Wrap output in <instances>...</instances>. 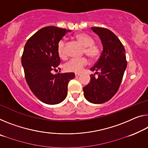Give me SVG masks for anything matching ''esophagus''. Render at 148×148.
I'll return each mask as SVG.
<instances>
[{"instance_id": "obj_1", "label": "esophagus", "mask_w": 148, "mask_h": 148, "mask_svg": "<svg viewBox=\"0 0 148 148\" xmlns=\"http://www.w3.org/2000/svg\"><path fill=\"white\" fill-rule=\"evenodd\" d=\"M80 75H81L79 74V73H75V77H79Z\"/></svg>"}]
</instances>
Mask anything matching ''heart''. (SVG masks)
Here are the masks:
<instances>
[{"mask_svg":"<svg viewBox=\"0 0 148 148\" xmlns=\"http://www.w3.org/2000/svg\"><path fill=\"white\" fill-rule=\"evenodd\" d=\"M75 38L84 47V53L91 60H96L101 54V49L92 37L84 33H79L75 36ZM57 51L59 57L61 59L66 58L65 49V41L61 40L58 43ZM88 61L86 58L72 59L64 65V69L67 72L80 73L83 67L87 65Z\"/></svg>","mask_w":148,"mask_h":148,"instance_id":"obj_1","label":"heart"}]
</instances>
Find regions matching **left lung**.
I'll use <instances>...</instances> for the list:
<instances>
[{
  "label": "left lung",
  "mask_w": 148,
  "mask_h": 148,
  "mask_svg": "<svg viewBox=\"0 0 148 148\" xmlns=\"http://www.w3.org/2000/svg\"><path fill=\"white\" fill-rule=\"evenodd\" d=\"M99 36L103 50L90 71V80L83 87L84 96L90 103L102 104L108 101L119 90L127 66L126 51L119 38L112 31L104 28L92 27ZM95 74L98 75L95 77Z\"/></svg>",
  "instance_id": "1"
}]
</instances>
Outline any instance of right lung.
Listing matches in <instances>:
<instances>
[{"mask_svg": "<svg viewBox=\"0 0 148 148\" xmlns=\"http://www.w3.org/2000/svg\"><path fill=\"white\" fill-rule=\"evenodd\" d=\"M71 30L47 26L36 32L27 41L22 56L25 78L35 96L45 104H56L67 95V85L74 73L53 75L60 63L58 43Z\"/></svg>", "mask_w": 148, "mask_h": 148, "instance_id": "right-lung-1", "label": "right lung"}]
</instances>
